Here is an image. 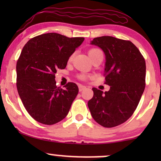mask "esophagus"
<instances>
[{"label": "esophagus", "mask_w": 161, "mask_h": 161, "mask_svg": "<svg viewBox=\"0 0 161 161\" xmlns=\"http://www.w3.org/2000/svg\"><path fill=\"white\" fill-rule=\"evenodd\" d=\"M78 88H79V92H82L86 89V86H83V85H80Z\"/></svg>", "instance_id": "obj_1"}]
</instances>
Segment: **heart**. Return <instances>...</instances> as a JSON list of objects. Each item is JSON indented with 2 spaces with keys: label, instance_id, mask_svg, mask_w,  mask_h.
Here are the masks:
<instances>
[{
  "label": "heart",
  "instance_id": "1",
  "mask_svg": "<svg viewBox=\"0 0 161 161\" xmlns=\"http://www.w3.org/2000/svg\"><path fill=\"white\" fill-rule=\"evenodd\" d=\"M98 50H100L97 49V48H92V49L89 50V57H91L92 55L94 53L97 52V51H98ZM72 56H70L69 60H72ZM78 78H80V80H86V79H88V78H89V75H88L85 74V73H82V74L79 75Z\"/></svg>",
  "mask_w": 161,
  "mask_h": 161
}]
</instances>
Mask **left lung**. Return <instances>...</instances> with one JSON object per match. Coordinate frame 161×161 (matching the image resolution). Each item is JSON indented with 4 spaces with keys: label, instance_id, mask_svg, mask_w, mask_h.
I'll list each match as a JSON object with an SVG mask.
<instances>
[{
    "label": "left lung",
    "instance_id": "obj_1",
    "mask_svg": "<svg viewBox=\"0 0 161 161\" xmlns=\"http://www.w3.org/2000/svg\"><path fill=\"white\" fill-rule=\"evenodd\" d=\"M91 44L105 53V83L110 90L103 92L93 88V97L88 106L98 124L105 127L118 126L133 115L144 91V58L129 40L104 36L94 38Z\"/></svg>",
    "mask_w": 161,
    "mask_h": 161
}]
</instances>
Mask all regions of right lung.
<instances>
[{"label": "right lung", "instance_id": "obj_1", "mask_svg": "<svg viewBox=\"0 0 161 161\" xmlns=\"http://www.w3.org/2000/svg\"><path fill=\"white\" fill-rule=\"evenodd\" d=\"M84 40L48 33L31 39L17 62V88L24 107L33 119L51 125L64 119L78 93L69 82L56 86L55 74L64 69L70 56Z\"/></svg>", "mask_w": 161, "mask_h": 161}]
</instances>
